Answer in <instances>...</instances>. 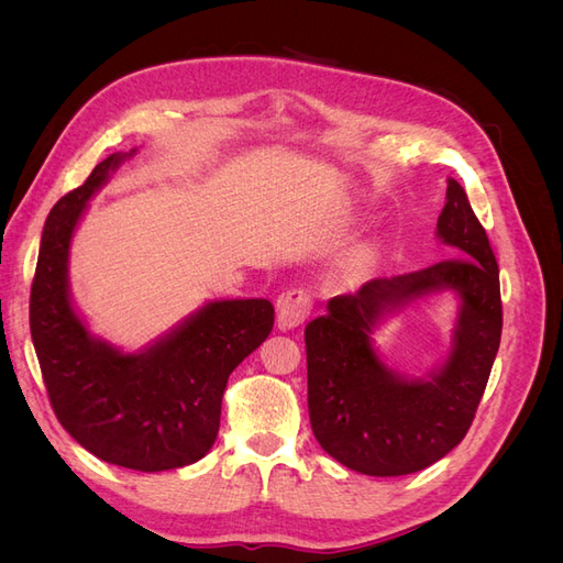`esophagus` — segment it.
Listing matches in <instances>:
<instances>
[{
  "instance_id": "esophagus-1",
  "label": "esophagus",
  "mask_w": 563,
  "mask_h": 563,
  "mask_svg": "<svg viewBox=\"0 0 563 563\" xmlns=\"http://www.w3.org/2000/svg\"><path fill=\"white\" fill-rule=\"evenodd\" d=\"M312 296L305 288H291L277 300V327L282 331H291L310 317Z\"/></svg>"
}]
</instances>
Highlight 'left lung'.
<instances>
[{
    "mask_svg": "<svg viewBox=\"0 0 563 563\" xmlns=\"http://www.w3.org/2000/svg\"><path fill=\"white\" fill-rule=\"evenodd\" d=\"M437 236L455 258L335 296L305 327L308 406L321 449L368 476L430 467L467 434L503 333L498 263L457 180L449 178ZM455 290L461 300L452 352L422 379L391 372L372 347L383 318L418 297Z\"/></svg>",
    "mask_w": 563,
    "mask_h": 563,
    "instance_id": "obj_1",
    "label": "left lung"
}]
</instances>
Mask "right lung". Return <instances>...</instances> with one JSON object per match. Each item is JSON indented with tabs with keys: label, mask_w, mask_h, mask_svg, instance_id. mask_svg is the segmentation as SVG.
<instances>
[{
	"label": "right lung",
	"mask_w": 563,
	"mask_h": 563,
	"mask_svg": "<svg viewBox=\"0 0 563 563\" xmlns=\"http://www.w3.org/2000/svg\"><path fill=\"white\" fill-rule=\"evenodd\" d=\"M129 155L114 152L51 209L30 291V333L48 401L70 437L110 465L164 472L192 465L213 446L230 373L275 323L265 298L213 300L139 352L89 333L73 308V234Z\"/></svg>",
	"instance_id": "obj_1"
}]
</instances>
